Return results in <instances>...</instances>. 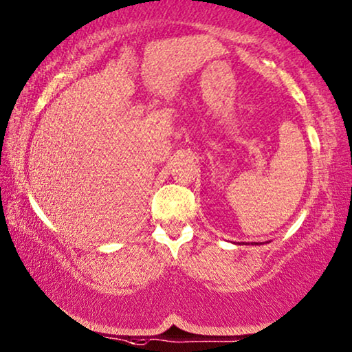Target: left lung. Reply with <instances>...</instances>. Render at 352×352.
Instances as JSON below:
<instances>
[{
	"instance_id": "obj_1",
	"label": "left lung",
	"mask_w": 352,
	"mask_h": 352,
	"mask_svg": "<svg viewBox=\"0 0 352 352\" xmlns=\"http://www.w3.org/2000/svg\"><path fill=\"white\" fill-rule=\"evenodd\" d=\"M238 244H244V243H238ZM257 244V243H256Z\"/></svg>"
}]
</instances>
